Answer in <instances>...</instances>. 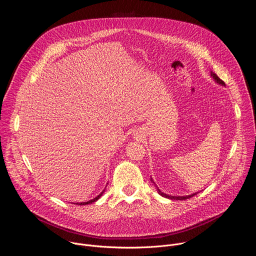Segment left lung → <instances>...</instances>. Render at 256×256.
<instances>
[{"mask_svg": "<svg viewBox=\"0 0 256 256\" xmlns=\"http://www.w3.org/2000/svg\"><path fill=\"white\" fill-rule=\"evenodd\" d=\"M210 78L214 81V83H216V84H218V85H221V86H224L225 87V83L218 78L214 72H212L210 70ZM151 181H152V184H154V186H155V188H156V190H157V192L161 196H163V198H169V200H188V198H192L194 196H196L198 192H194V194H188V196H170V194H164L162 190H159V188L156 186V184L154 182V180H153V178H152V176H151Z\"/></svg>", "mask_w": 256, "mask_h": 256, "instance_id": "8db88e82", "label": "left lung"}]
</instances>
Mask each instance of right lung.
Instances as JSON below:
<instances>
[{
	"mask_svg": "<svg viewBox=\"0 0 256 256\" xmlns=\"http://www.w3.org/2000/svg\"><path fill=\"white\" fill-rule=\"evenodd\" d=\"M106 186H107V184H106ZM106 186L104 188V190L96 196V198H92V200H88V202H75L74 204H79V206H85V204H92V202H95L96 200H98L101 196H102V194H104V192H105V188H106Z\"/></svg>",
	"mask_w": 256,
	"mask_h": 256,
	"instance_id": "obj_1",
	"label": "right lung"
}]
</instances>
